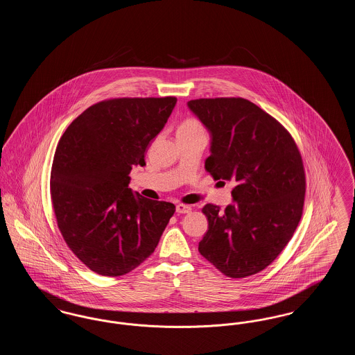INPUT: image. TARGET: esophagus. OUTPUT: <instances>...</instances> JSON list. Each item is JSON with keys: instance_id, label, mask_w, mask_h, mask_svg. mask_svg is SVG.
Segmentation results:
<instances>
[{"instance_id": "1", "label": "esophagus", "mask_w": 355, "mask_h": 355, "mask_svg": "<svg viewBox=\"0 0 355 355\" xmlns=\"http://www.w3.org/2000/svg\"><path fill=\"white\" fill-rule=\"evenodd\" d=\"M175 211H177L178 214H186V213H190V211H191V206L180 203V205H177V206H175Z\"/></svg>"}]
</instances>
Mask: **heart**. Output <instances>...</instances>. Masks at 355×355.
<instances>
[{"label": "heart", "mask_w": 355, "mask_h": 355, "mask_svg": "<svg viewBox=\"0 0 355 355\" xmlns=\"http://www.w3.org/2000/svg\"><path fill=\"white\" fill-rule=\"evenodd\" d=\"M202 126L197 119H186L180 125L177 133H196V132H202Z\"/></svg>", "instance_id": "heart-1"}]
</instances>
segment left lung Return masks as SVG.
<instances>
[{
  "mask_svg": "<svg viewBox=\"0 0 355 355\" xmlns=\"http://www.w3.org/2000/svg\"><path fill=\"white\" fill-rule=\"evenodd\" d=\"M189 109L210 133L205 169L233 181V201L223 211L202 213L209 230L198 252L230 278L257 274L285 249L304 210V170L286 129L245 98H200Z\"/></svg>",
  "mask_w": 355,
  "mask_h": 355,
  "instance_id": "obj_1",
  "label": "left lung"
}]
</instances>
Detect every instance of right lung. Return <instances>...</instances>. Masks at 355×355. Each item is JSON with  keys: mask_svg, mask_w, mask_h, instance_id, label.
I'll return each mask as SVG.
<instances>
[{"mask_svg": "<svg viewBox=\"0 0 355 355\" xmlns=\"http://www.w3.org/2000/svg\"><path fill=\"white\" fill-rule=\"evenodd\" d=\"M175 103V97L98 102L58 142L51 174L57 225L70 250L97 274L119 277L141 265L175 211L173 203L129 187L130 171L145 165Z\"/></svg>", "mask_w": 355, "mask_h": 355, "instance_id": "1", "label": "right lung"}]
</instances>
